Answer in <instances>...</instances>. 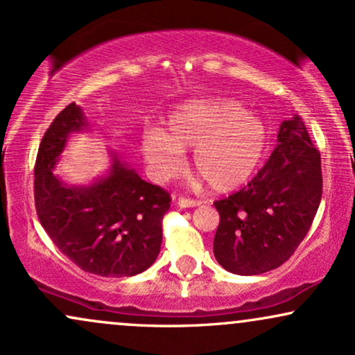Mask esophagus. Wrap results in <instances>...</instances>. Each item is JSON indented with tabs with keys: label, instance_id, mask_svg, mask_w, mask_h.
<instances>
[{
	"label": "esophagus",
	"instance_id": "esophagus-1",
	"mask_svg": "<svg viewBox=\"0 0 355 355\" xmlns=\"http://www.w3.org/2000/svg\"><path fill=\"white\" fill-rule=\"evenodd\" d=\"M177 203H178V207H182V209H190V207H198L202 202L200 200H193V198L178 197Z\"/></svg>",
	"mask_w": 355,
	"mask_h": 355
}]
</instances>
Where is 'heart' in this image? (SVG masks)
I'll return each mask as SVG.
<instances>
[{"instance_id": "b5f03b06", "label": "heart", "mask_w": 355, "mask_h": 355, "mask_svg": "<svg viewBox=\"0 0 355 355\" xmlns=\"http://www.w3.org/2000/svg\"><path fill=\"white\" fill-rule=\"evenodd\" d=\"M183 150H193V168L214 191L243 185L267 150V130L239 101L193 100L182 105L162 130H146L141 152L158 180H168L185 165Z\"/></svg>"}]
</instances>
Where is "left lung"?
Returning <instances> with one entry per match:
<instances>
[{
  "label": "left lung",
  "instance_id": "8db88e82",
  "mask_svg": "<svg viewBox=\"0 0 355 355\" xmlns=\"http://www.w3.org/2000/svg\"><path fill=\"white\" fill-rule=\"evenodd\" d=\"M279 145L243 189L214 203V254L225 270L259 275L291 259L322 198L320 153L300 116L280 125Z\"/></svg>",
  "mask_w": 355,
  "mask_h": 355
}]
</instances>
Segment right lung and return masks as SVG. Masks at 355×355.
<instances>
[{
  "mask_svg": "<svg viewBox=\"0 0 355 355\" xmlns=\"http://www.w3.org/2000/svg\"><path fill=\"white\" fill-rule=\"evenodd\" d=\"M88 121L75 103L44 132L35 165V207L43 229L81 270L101 277H132L148 268L162 245V220L170 193L141 180L113 155L107 177L88 187L67 185L55 173L73 132Z\"/></svg>",
  "mask_w": 355,
  "mask_h": 355,
  "instance_id": "1",
  "label": "right lung"
}]
</instances>
